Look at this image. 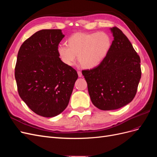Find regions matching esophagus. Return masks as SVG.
I'll return each mask as SVG.
<instances>
[{
	"instance_id": "obj_1",
	"label": "esophagus",
	"mask_w": 157,
	"mask_h": 157,
	"mask_svg": "<svg viewBox=\"0 0 157 157\" xmlns=\"http://www.w3.org/2000/svg\"><path fill=\"white\" fill-rule=\"evenodd\" d=\"M77 73H78V77H82V73H81V72H80V71H77Z\"/></svg>"
}]
</instances>
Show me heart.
I'll return each mask as SVG.
<instances>
[{"label":"heart","instance_id":"1","mask_svg":"<svg viewBox=\"0 0 157 157\" xmlns=\"http://www.w3.org/2000/svg\"><path fill=\"white\" fill-rule=\"evenodd\" d=\"M111 44L110 36L105 33H77L69 38L67 46L59 45L57 52L61 61L68 67L74 65L78 55L83 67L94 69L106 58Z\"/></svg>","mask_w":157,"mask_h":157}]
</instances>
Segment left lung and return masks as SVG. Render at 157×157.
I'll list each match as a JSON object with an SVG mask.
<instances>
[{
	"mask_svg": "<svg viewBox=\"0 0 157 157\" xmlns=\"http://www.w3.org/2000/svg\"><path fill=\"white\" fill-rule=\"evenodd\" d=\"M114 39L98 67L82 71L92 103L103 111L126 105L134 98L141 76L140 58L122 31L110 29Z\"/></svg>",
	"mask_w": 157,
	"mask_h": 157,
	"instance_id": "left-lung-1",
	"label": "left lung"
}]
</instances>
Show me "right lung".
Wrapping results in <instances>:
<instances>
[{
  "mask_svg": "<svg viewBox=\"0 0 157 157\" xmlns=\"http://www.w3.org/2000/svg\"><path fill=\"white\" fill-rule=\"evenodd\" d=\"M65 35L61 29H42L19 50L15 78L19 95L37 115L54 117L67 107L78 74L59 59L57 48Z\"/></svg>",
  "mask_w": 157,
  "mask_h": 157,
  "instance_id": "right-lung-1",
  "label": "right lung"
}]
</instances>
